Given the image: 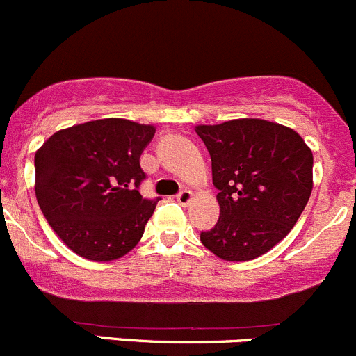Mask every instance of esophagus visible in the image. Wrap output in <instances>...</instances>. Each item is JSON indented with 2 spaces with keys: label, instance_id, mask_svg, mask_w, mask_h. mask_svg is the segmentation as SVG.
<instances>
[{
  "label": "esophagus",
  "instance_id": "esophagus-1",
  "mask_svg": "<svg viewBox=\"0 0 356 356\" xmlns=\"http://www.w3.org/2000/svg\"><path fill=\"white\" fill-rule=\"evenodd\" d=\"M192 199H193V193L190 192V190H186V188L181 190V192H179L177 195V200L181 205H188L190 200H192Z\"/></svg>",
  "mask_w": 356,
  "mask_h": 356
}]
</instances>
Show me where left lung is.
I'll use <instances>...</instances> for the list:
<instances>
[{
    "mask_svg": "<svg viewBox=\"0 0 356 356\" xmlns=\"http://www.w3.org/2000/svg\"><path fill=\"white\" fill-rule=\"evenodd\" d=\"M219 190V219L200 233L222 260H252L280 243L312 193L314 156L291 128L257 118L199 124Z\"/></svg>",
    "mask_w": 356,
    "mask_h": 356,
    "instance_id": "1",
    "label": "left lung"
}]
</instances>
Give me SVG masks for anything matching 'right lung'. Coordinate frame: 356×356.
<instances>
[{
  "label": "right lung",
  "mask_w": 356,
  "mask_h": 356,
  "mask_svg": "<svg viewBox=\"0 0 356 356\" xmlns=\"http://www.w3.org/2000/svg\"><path fill=\"white\" fill-rule=\"evenodd\" d=\"M154 134L152 124L104 118L56 131L35 152L39 207L76 255L108 262L140 241L159 200L138 192Z\"/></svg>",
  "instance_id": "obj_1"
}]
</instances>
